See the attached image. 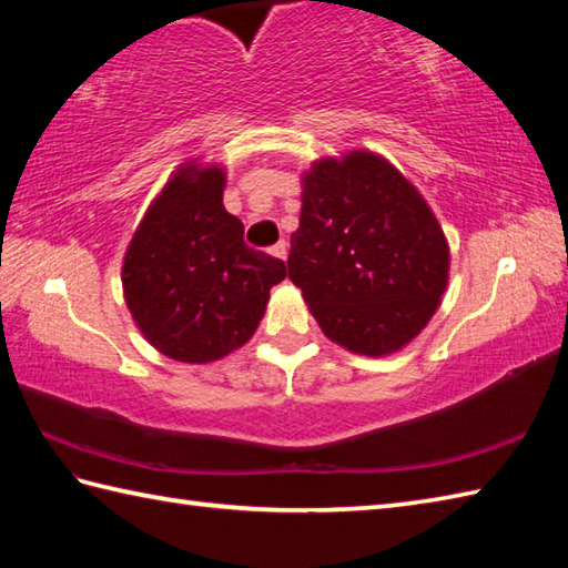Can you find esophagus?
<instances>
[{"mask_svg": "<svg viewBox=\"0 0 568 568\" xmlns=\"http://www.w3.org/2000/svg\"><path fill=\"white\" fill-rule=\"evenodd\" d=\"M271 253H273L275 258H285L287 256V244H285V241H277V244H273Z\"/></svg>", "mask_w": 568, "mask_h": 568, "instance_id": "obj_1", "label": "esophagus"}]
</instances>
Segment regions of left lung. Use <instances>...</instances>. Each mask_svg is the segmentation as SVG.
<instances>
[{
	"label": "left lung",
	"instance_id": "1",
	"mask_svg": "<svg viewBox=\"0 0 568 568\" xmlns=\"http://www.w3.org/2000/svg\"><path fill=\"white\" fill-rule=\"evenodd\" d=\"M303 185L287 275L332 342L366 356L397 352L425 329L449 281L437 216L376 153L324 159Z\"/></svg>",
	"mask_w": 568,
	"mask_h": 568
}]
</instances>
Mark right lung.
Here are the masks:
<instances>
[{"mask_svg":"<svg viewBox=\"0 0 568 568\" xmlns=\"http://www.w3.org/2000/svg\"><path fill=\"white\" fill-rule=\"evenodd\" d=\"M222 192V168H180L124 256L131 317L161 354L185 364H210L246 344L285 277L281 258L246 246Z\"/></svg>","mask_w":568,"mask_h":568,"instance_id":"obj_1","label":"right lung"}]
</instances>
